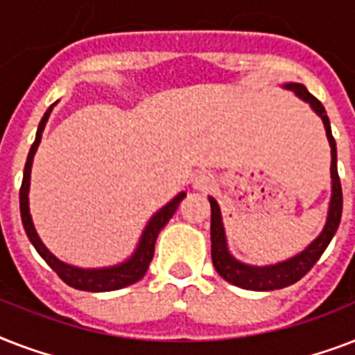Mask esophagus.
I'll return each mask as SVG.
<instances>
[{
	"mask_svg": "<svg viewBox=\"0 0 355 355\" xmlns=\"http://www.w3.org/2000/svg\"><path fill=\"white\" fill-rule=\"evenodd\" d=\"M214 182H216L214 175L208 171H199L193 175V189H197V191H202V193L210 191Z\"/></svg>",
	"mask_w": 355,
	"mask_h": 355,
	"instance_id": "esophagus-1",
	"label": "esophagus"
}]
</instances>
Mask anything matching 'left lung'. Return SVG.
I'll use <instances>...</instances> for the list:
<instances>
[{
  "label": "left lung",
  "instance_id": "obj_1",
  "mask_svg": "<svg viewBox=\"0 0 355 355\" xmlns=\"http://www.w3.org/2000/svg\"><path fill=\"white\" fill-rule=\"evenodd\" d=\"M286 90L295 92V96L298 99H302L304 103H308L311 110H313L322 123H324L326 138L330 144L331 149V197L330 206H328V216H326V223L322 232L315 237L313 241L309 243L308 247L304 248L302 252L295 254L293 258H287L284 261L272 265H248L243 263L239 259H236L228 250L227 234H225V225H223L221 208L217 205V200L214 197H208L211 206V225H210V236H211V261L214 267L219 272L221 278L234 284V286L241 287V289H250V291H275V289H282L298 282L306 272H308L317 259L322 256L326 247L330 245L331 237L336 236L339 223H341L343 214V189L341 180H339V173H337V147L336 139L331 136L330 119L326 116V110L322 107V103L313 97L306 90V86L298 85V83H287L284 85Z\"/></svg>",
  "mask_w": 355,
  "mask_h": 355
}]
</instances>
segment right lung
I'll return each mask as SVG.
<instances>
[{
  "instance_id": "1",
  "label": "right lung",
  "mask_w": 355,
  "mask_h": 355,
  "mask_svg": "<svg viewBox=\"0 0 355 355\" xmlns=\"http://www.w3.org/2000/svg\"><path fill=\"white\" fill-rule=\"evenodd\" d=\"M57 103H53L51 107L47 108L44 118H42L38 130H36L35 144L31 145L29 155H27V162H25L24 169V180H21V188H19V214H21V223H24L25 234L29 237V241L33 243V247L36 248V252L40 254L42 258L46 259V263L51 267L60 280H64L69 287L80 289V291H94V293H103V291H116L121 287L132 286L138 280L144 278V275L149 269V263L153 256H155V243L156 237L160 234V230L167 225V221L171 219L173 214L177 211L180 200L186 197V191L169 200L166 206H162L160 210L156 211L155 216L150 217L149 223L145 225L141 237H139L138 245L134 248V252L128 256L125 261L118 265H110V267H99V269H85V267H75L49 252V248L42 243L40 236L36 234V228L33 225V217L29 211V186H31V167H33V158L38 149L42 139V132L46 128V123L51 116V110Z\"/></svg>"
}]
</instances>
